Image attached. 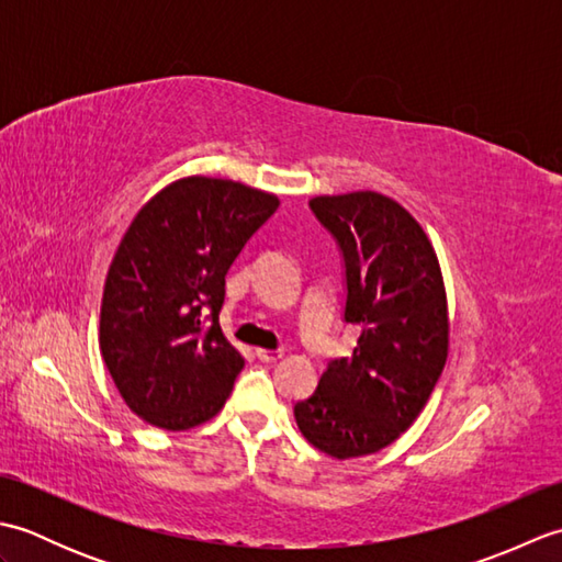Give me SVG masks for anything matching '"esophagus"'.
I'll list each match as a JSON object with an SVG mask.
<instances>
[{"label":"esophagus","mask_w":562,"mask_h":562,"mask_svg":"<svg viewBox=\"0 0 562 562\" xmlns=\"http://www.w3.org/2000/svg\"><path fill=\"white\" fill-rule=\"evenodd\" d=\"M256 357H258L260 362H268L270 364V362H278L280 357H282V352L280 350H262V348H258Z\"/></svg>","instance_id":"34e87169"}]
</instances>
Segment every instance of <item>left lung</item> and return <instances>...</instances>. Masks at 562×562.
Segmentation results:
<instances>
[{"instance_id": "obj_1", "label": "left lung", "mask_w": 562, "mask_h": 562, "mask_svg": "<svg viewBox=\"0 0 562 562\" xmlns=\"http://www.w3.org/2000/svg\"><path fill=\"white\" fill-rule=\"evenodd\" d=\"M345 260V321L360 328L350 357L328 362L294 420L333 459L396 441L429 401L449 355L447 290L413 214L374 190L308 200Z\"/></svg>"}]
</instances>
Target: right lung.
Here are the masks:
<instances>
[{
	"mask_svg": "<svg viewBox=\"0 0 562 562\" xmlns=\"http://www.w3.org/2000/svg\"><path fill=\"white\" fill-rule=\"evenodd\" d=\"M278 195L229 178L161 188L127 226L105 274L99 345L127 408L181 432L212 420L244 357L224 338V278Z\"/></svg>",
	"mask_w": 562,
	"mask_h": 562,
	"instance_id": "obj_1",
	"label": "right lung"
}]
</instances>
